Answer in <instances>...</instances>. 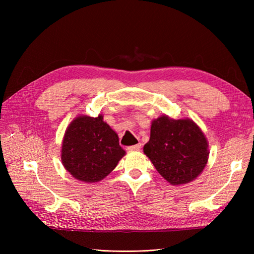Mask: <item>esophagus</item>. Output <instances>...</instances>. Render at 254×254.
Returning <instances> with one entry per match:
<instances>
[{"mask_svg": "<svg viewBox=\"0 0 254 254\" xmlns=\"http://www.w3.org/2000/svg\"><path fill=\"white\" fill-rule=\"evenodd\" d=\"M141 147H142V144L139 143V144H136V145L129 146V147H127V149H128L129 151H137V150L141 149Z\"/></svg>", "mask_w": 254, "mask_h": 254, "instance_id": "34e87169", "label": "esophagus"}]
</instances>
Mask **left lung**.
Here are the masks:
<instances>
[{
    "instance_id": "left-lung-1",
    "label": "left lung",
    "mask_w": 254,
    "mask_h": 254,
    "mask_svg": "<svg viewBox=\"0 0 254 254\" xmlns=\"http://www.w3.org/2000/svg\"><path fill=\"white\" fill-rule=\"evenodd\" d=\"M143 150L173 186L195 180L203 172L210 153L206 137L193 120H174L166 114L151 122L150 139Z\"/></svg>"
}]
</instances>
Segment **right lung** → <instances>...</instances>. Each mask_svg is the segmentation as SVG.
<instances>
[{
	"mask_svg": "<svg viewBox=\"0 0 254 254\" xmlns=\"http://www.w3.org/2000/svg\"><path fill=\"white\" fill-rule=\"evenodd\" d=\"M126 155L117 132L97 118L78 115L67 126L63 145L61 162L75 179L95 183L106 178Z\"/></svg>",
	"mask_w": 254,
	"mask_h": 254,
	"instance_id": "right-lung-1",
	"label": "right lung"
}]
</instances>
